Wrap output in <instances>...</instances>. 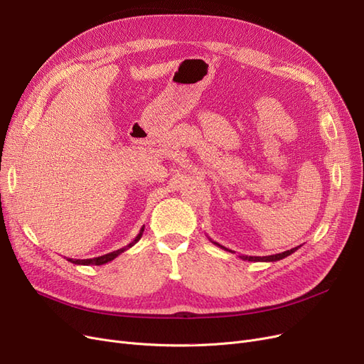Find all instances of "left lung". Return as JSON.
Segmentation results:
<instances>
[{
	"mask_svg": "<svg viewBox=\"0 0 364 364\" xmlns=\"http://www.w3.org/2000/svg\"><path fill=\"white\" fill-rule=\"evenodd\" d=\"M211 240V238H210ZM211 242H214L217 247H220V248H223V250H226V251H229V252H235V251H232V250H229V248H226V247H223V245H220L218 242H215V241H213L211 240ZM300 247V245H299ZM299 247H294V248H291V250H287V251H284V252H279V255H272V256H263V257H259V256H238L240 259H242V260H248V262H278V260H281V259H284V257H287V256H290V255H293V252L299 248Z\"/></svg>",
	"mask_w": 364,
	"mask_h": 364,
	"instance_id": "1",
	"label": "left lung"
}]
</instances>
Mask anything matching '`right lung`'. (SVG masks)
<instances>
[{
    "label": "right lung",
    "instance_id": "obj_1",
    "mask_svg": "<svg viewBox=\"0 0 364 364\" xmlns=\"http://www.w3.org/2000/svg\"><path fill=\"white\" fill-rule=\"evenodd\" d=\"M143 232H144V226L141 228L139 233L135 236V240H134L131 244H128V245L120 248V250L108 252V255H104V256H100V257H93V259H85V260H80V259H68V262H71V263H74V264H86V266H89V264H97V266L105 264V263H108V262L114 260L119 255H122L123 251H126V250H129L131 247H134V245L141 240V236H143Z\"/></svg>",
    "mask_w": 364,
    "mask_h": 364
}]
</instances>
